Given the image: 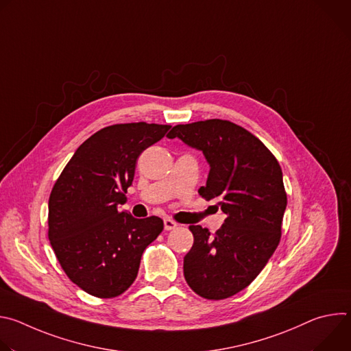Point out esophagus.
<instances>
[{"label": "esophagus", "instance_id": "34e87169", "mask_svg": "<svg viewBox=\"0 0 351 351\" xmlns=\"http://www.w3.org/2000/svg\"><path fill=\"white\" fill-rule=\"evenodd\" d=\"M164 228H165V230H172V229L178 228V223L175 221H172L171 218H165L164 219Z\"/></svg>", "mask_w": 351, "mask_h": 351}]
</instances>
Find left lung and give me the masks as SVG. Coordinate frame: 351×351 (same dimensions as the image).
I'll list each match as a JSON object with an SVG mask.
<instances>
[{
    "mask_svg": "<svg viewBox=\"0 0 351 351\" xmlns=\"http://www.w3.org/2000/svg\"><path fill=\"white\" fill-rule=\"evenodd\" d=\"M168 137L204 154L210 172L198 193L226 217L215 234L190 226L184 279L204 298L230 297L258 276L279 244L287 204L282 169L256 136L229 121L176 125Z\"/></svg>",
    "mask_w": 351,
    "mask_h": 351,
    "instance_id": "obj_1",
    "label": "left lung"
}]
</instances>
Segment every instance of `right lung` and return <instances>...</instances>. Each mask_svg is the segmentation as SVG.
<instances>
[{
    "label": "right lung",
    "instance_id": "add662e5",
    "mask_svg": "<svg viewBox=\"0 0 351 351\" xmlns=\"http://www.w3.org/2000/svg\"><path fill=\"white\" fill-rule=\"evenodd\" d=\"M169 128L137 122L98 130L76 149L49 194V243L68 278L91 295L128 290L145 247L164 229L161 218L137 219L119 206L138 156Z\"/></svg>",
    "mask_w": 351,
    "mask_h": 351
}]
</instances>
